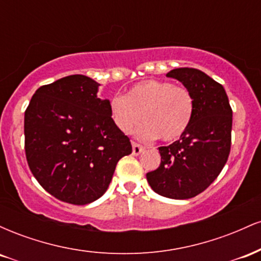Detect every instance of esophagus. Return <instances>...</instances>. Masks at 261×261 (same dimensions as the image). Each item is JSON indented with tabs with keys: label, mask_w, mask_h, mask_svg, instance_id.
Wrapping results in <instances>:
<instances>
[{
	"label": "esophagus",
	"mask_w": 261,
	"mask_h": 261,
	"mask_svg": "<svg viewBox=\"0 0 261 261\" xmlns=\"http://www.w3.org/2000/svg\"><path fill=\"white\" fill-rule=\"evenodd\" d=\"M143 151H145V147H143V146H141L136 142H133V154L134 155H139L142 153Z\"/></svg>",
	"instance_id": "1"
}]
</instances>
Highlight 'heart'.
<instances>
[{
  "mask_svg": "<svg viewBox=\"0 0 261 261\" xmlns=\"http://www.w3.org/2000/svg\"><path fill=\"white\" fill-rule=\"evenodd\" d=\"M194 110L191 92L168 81H142L131 87L125 97L110 99V115L121 133L130 134L142 118L145 122L135 135L145 140L158 137L164 142L180 139L193 121Z\"/></svg>",
  "mask_w": 261,
  "mask_h": 261,
  "instance_id": "1",
  "label": "heart"
}]
</instances>
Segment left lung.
<instances>
[{
  "mask_svg": "<svg viewBox=\"0 0 261 261\" xmlns=\"http://www.w3.org/2000/svg\"><path fill=\"white\" fill-rule=\"evenodd\" d=\"M167 77L178 80L191 92L195 110L180 139L158 148L160 167L146 178L160 195L185 200L208 188L228 160L232 108L223 86L202 71L174 68Z\"/></svg>",
  "mask_w": 261,
  "mask_h": 261,
  "instance_id": "left-lung-1",
  "label": "left lung"
}]
</instances>
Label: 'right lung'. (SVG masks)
Here are the masks:
<instances>
[{
    "label": "right lung",
    "mask_w": 261,
    "mask_h": 261,
    "mask_svg": "<svg viewBox=\"0 0 261 261\" xmlns=\"http://www.w3.org/2000/svg\"><path fill=\"white\" fill-rule=\"evenodd\" d=\"M99 83L71 74L41 86L24 114L25 155L33 175L61 201L87 205L103 195L131 142L113 122Z\"/></svg>",
    "instance_id": "right-lung-1"
}]
</instances>
